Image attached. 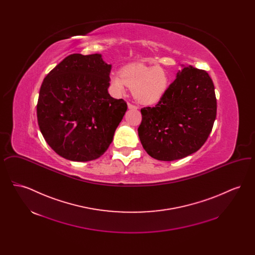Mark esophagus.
I'll return each mask as SVG.
<instances>
[{"instance_id":"obj_1","label":"esophagus","mask_w":255,"mask_h":255,"mask_svg":"<svg viewBox=\"0 0 255 255\" xmlns=\"http://www.w3.org/2000/svg\"><path fill=\"white\" fill-rule=\"evenodd\" d=\"M128 109L136 110L137 109V107H136V106H134L133 104H131V103H128Z\"/></svg>"}]
</instances>
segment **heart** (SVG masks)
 I'll use <instances>...</instances> for the list:
<instances>
[{
    "mask_svg": "<svg viewBox=\"0 0 255 255\" xmlns=\"http://www.w3.org/2000/svg\"><path fill=\"white\" fill-rule=\"evenodd\" d=\"M170 84L166 71L143 64H133L125 67L120 74L111 77V85L115 92L122 95L125 87L133 90L134 99L141 104H154L166 94Z\"/></svg>",
    "mask_w": 255,
    "mask_h": 255,
    "instance_id": "b5f03b06",
    "label": "heart"
}]
</instances>
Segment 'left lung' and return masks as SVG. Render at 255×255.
Here are the masks:
<instances>
[{"mask_svg":"<svg viewBox=\"0 0 255 255\" xmlns=\"http://www.w3.org/2000/svg\"><path fill=\"white\" fill-rule=\"evenodd\" d=\"M214 84L206 71L182 65L155 107L141 109L137 132L149 156L163 161L185 158L206 142L216 119Z\"/></svg>","mask_w":255,"mask_h":255,"instance_id":"1","label":"left lung"}]
</instances>
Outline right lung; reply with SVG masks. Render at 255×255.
I'll list each match as a JSON object with an SVG mask.
<instances>
[{"mask_svg": "<svg viewBox=\"0 0 255 255\" xmlns=\"http://www.w3.org/2000/svg\"><path fill=\"white\" fill-rule=\"evenodd\" d=\"M111 70L100 53H75L44 79L37 103L38 125L62 158L97 159L112 143L127 104L108 93Z\"/></svg>", "mask_w": 255, "mask_h": 255, "instance_id": "right-lung-1", "label": "right lung"}]
</instances>
